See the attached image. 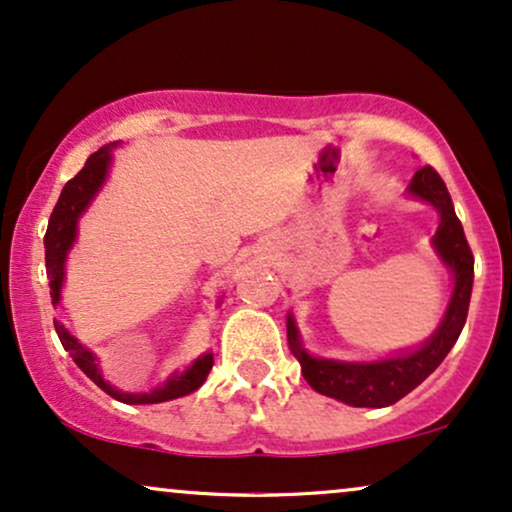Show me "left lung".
<instances>
[{
  "label": "left lung",
  "mask_w": 512,
  "mask_h": 512,
  "mask_svg": "<svg viewBox=\"0 0 512 512\" xmlns=\"http://www.w3.org/2000/svg\"><path fill=\"white\" fill-rule=\"evenodd\" d=\"M410 197L427 201L439 211L441 223L437 227L432 244L441 261L451 268L453 294L446 308L441 325L420 349L399 353L394 358H382L372 363H346L332 358H315L301 346L299 330L289 313L287 318V342L289 349L301 363L306 382L318 394L330 396L356 408H384L410 394L420 382H425L439 363L444 361L451 346L458 342L465 318H468L472 277H475V258L465 239L463 225L453 211V201L444 180L432 166L420 168L408 185Z\"/></svg>",
  "instance_id": "left-lung-1"
}]
</instances>
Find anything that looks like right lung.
<instances>
[{
    "mask_svg": "<svg viewBox=\"0 0 512 512\" xmlns=\"http://www.w3.org/2000/svg\"><path fill=\"white\" fill-rule=\"evenodd\" d=\"M113 147H116V144H106V147L94 151L90 159H87L85 168H82L73 180H68L66 185H63L61 197L56 201L52 216H49L47 235H44V261H47L49 294H52L54 306L61 301L63 275H66L63 268H66V256L75 242L78 218L85 213V208L90 206L94 194L102 189L106 175H109ZM54 327L63 349L71 353L75 365H78L99 389H104L106 394L113 396L116 401L130 403V406L132 403H163L192 394V391H197L201 384L206 382V375L213 368V353H204V356H199L185 372H173V375L168 377V382H163L161 387L144 391V394H128V391L111 387V384L104 380L102 370H99L97 356H94L90 349H85L66 327L61 323H54Z\"/></svg>",
    "mask_w": 512,
    "mask_h": 512,
    "instance_id": "add662e5",
    "label": "right lung"
}]
</instances>
